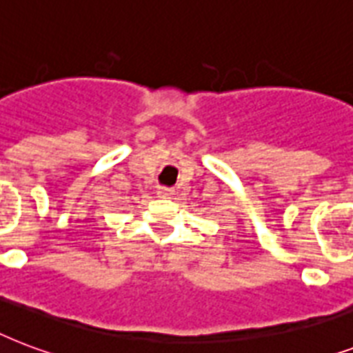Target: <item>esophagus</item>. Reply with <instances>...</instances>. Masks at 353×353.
I'll return each instance as SVG.
<instances>
[{
    "instance_id": "1",
    "label": "esophagus",
    "mask_w": 353,
    "mask_h": 353,
    "mask_svg": "<svg viewBox=\"0 0 353 353\" xmlns=\"http://www.w3.org/2000/svg\"><path fill=\"white\" fill-rule=\"evenodd\" d=\"M157 193L160 199H171V196L174 195V191L171 190V188H163V185H160V188H158Z\"/></svg>"
}]
</instances>
